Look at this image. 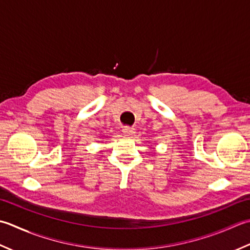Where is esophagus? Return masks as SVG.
Returning a JSON list of instances; mask_svg holds the SVG:
<instances>
[{
  "mask_svg": "<svg viewBox=\"0 0 250 250\" xmlns=\"http://www.w3.org/2000/svg\"><path fill=\"white\" fill-rule=\"evenodd\" d=\"M135 131L136 129L132 128V127H124L123 128V134L125 136H132L135 134Z\"/></svg>",
  "mask_w": 250,
  "mask_h": 250,
  "instance_id": "1",
  "label": "esophagus"
}]
</instances>
